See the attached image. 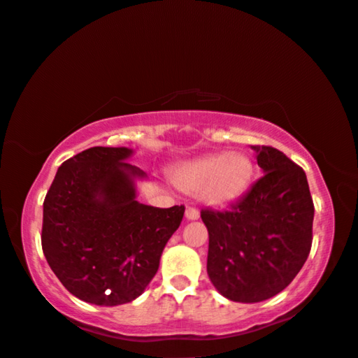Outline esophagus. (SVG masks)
Instances as JSON below:
<instances>
[{"instance_id": "obj_1", "label": "esophagus", "mask_w": 358, "mask_h": 358, "mask_svg": "<svg viewBox=\"0 0 358 358\" xmlns=\"http://www.w3.org/2000/svg\"><path fill=\"white\" fill-rule=\"evenodd\" d=\"M185 217L188 219V220H198V219H199V213H198V209H194V208H188V209H186V213H185Z\"/></svg>"}]
</instances>
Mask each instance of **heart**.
<instances>
[{
  "instance_id": "heart-1",
  "label": "heart",
  "mask_w": 358,
  "mask_h": 358,
  "mask_svg": "<svg viewBox=\"0 0 358 358\" xmlns=\"http://www.w3.org/2000/svg\"><path fill=\"white\" fill-rule=\"evenodd\" d=\"M255 178V164L245 152H213L189 160L175 170L173 185L188 194L201 191L209 208H227L250 189Z\"/></svg>"
}]
</instances>
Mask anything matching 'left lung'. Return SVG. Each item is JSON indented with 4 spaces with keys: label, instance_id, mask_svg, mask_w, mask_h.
<instances>
[{
    "label": "left lung",
    "instance_id": "left-lung-1",
    "mask_svg": "<svg viewBox=\"0 0 358 358\" xmlns=\"http://www.w3.org/2000/svg\"><path fill=\"white\" fill-rule=\"evenodd\" d=\"M251 149L263 177L230 210L201 213L209 279L240 303L268 300L294 280L310 255L315 215L303 170L269 145Z\"/></svg>",
    "mask_w": 358,
    "mask_h": 358
}]
</instances>
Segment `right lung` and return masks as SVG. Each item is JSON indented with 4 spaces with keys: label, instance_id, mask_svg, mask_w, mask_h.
<instances>
[{
    "label": "right lung",
    "instance_id": "right-lung-1",
    "mask_svg": "<svg viewBox=\"0 0 358 358\" xmlns=\"http://www.w3.org/2000/svg\"><path fill=\"white\" fill-rule=\"evenodd\" d=\"M129 148H90L58 169L43 201L42 248L59 282L79 300L129 303L157 273L160 256L183 219V206L138 201L148 178Z\"/></svg>",
    "mask_w": 358,
    "mask_h": 358
}]
</instances>
